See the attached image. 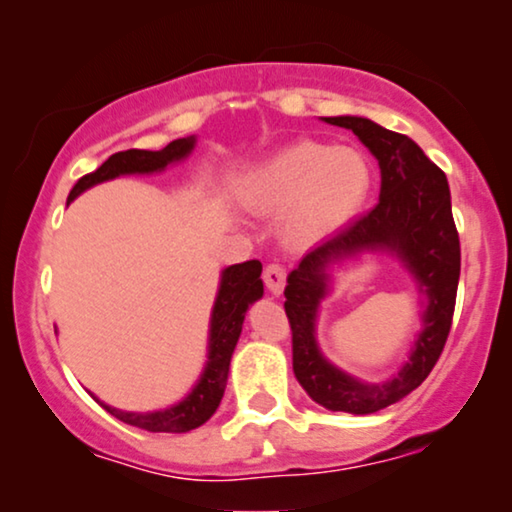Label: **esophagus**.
<instances>
[{
  "mask_svg": "<svg viewBox=\"0 0 512 512\" xmlns=\"http://www.w3.org/2000/svg\"><path fill=\"white\" fill-rule=\"evenodd\" d=\"M264 284H267V289L274 293V296H279L281 291H284V284H286V269L281 267V264H267L264 267Z\"/></svg>",
  "mask_w": 512,
  "mask_h": 512,
  "instance_id": "obj_1",
  "label": "esophagus"
}]
</instances>
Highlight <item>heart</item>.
<instances>
[{"instance_id": "obj_1", "label": "heart", "mask_w": 512, "mask_h": 512, "mask_svg": "<svg viewBox=\"0 0 512 512\" xmlns=\"http://www.w3.org/2000/svg\"><path fill=\"white\" fill-rule=\"evenodd\" d=\"M370 190V166L361 151L303 139L252 170L240 187L245 207H291L289 236L313 240L349 219Z\"/></svg>"}]
</instances>
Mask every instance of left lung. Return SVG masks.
<instances>
[{
  "instance_id": "1",
  "label": "left lung",
  "mask_w": 512,
  "mask_h": 512,
  "mask_svg": "<svg viewBox=\"0 0 512 512\" xmlns=\"http://www.w3.org/2000/svg\"><path fill=\"white\" fill-rule=\"evenodd\" d=\"M368 146L380 166V199L368 214L303 257L286 279L293 373L322 407L373 414L407 397L428 378L448 342L460 281V236L450 207L448 178L407 134L390 132L366 117H325ZM366 247H390L403 257L427 291L425 332L407 367L385 386H363L327 364L314 344V313L326 290L324 267Z\"/></svg>"
}]
</instances>
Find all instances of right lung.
Wrapping results in <instances>:
<instances>
[{"instance_id": "1", "label": "right lung", "mask_w": 512, "mask_h": 512, "mask_svg": "<svg viewBox=\"0 0 512 512\" xmlns=\"http://www.w3.org/2000/svg\"><path fill=\"white\" fill-rule=\"evenodd\" d=\"M195 146V137L175 139L161 151H144V149H127L117 151L96 168L93 173H86L84 178L76 180V185L69 192L67 202H72L76 195L88 190L91 185H98L103 180H113L117 175L127 173H154L163 170L168 163L185 158ZM262 264L260 260L240 262L228 267L221 274V289L216 296L214 313H211V337H209V361L204 368L202 378L195 390L190 392L182 402L170 409L149 411V414H132V411H120L103 404L105 411L115 419L125 421L129 426L144 428L151 433H187L192 428L207 424L216 409H219L223 390H226L228 366H231L233 349H236L240 330H243L245 313L257 298L262 296Z\"/></svg>"}]
</instances>
